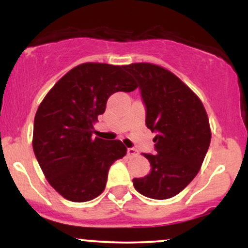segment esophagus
Returning a JSON list of instances; mask_svg holds the SVG:
<instances>
[{
	"label": "esophagus",
	"instance_id": "obj_1",
	"mask_svg": "<svg viewBox=\"0 0 248 248\" xmlns=\"http://www.w3.org/2000/svg\"><path fill=\"white\" fill-rule=\"evenodd\" d=\"M127 155H128V157H133V156L138 155V152H136V149H134V148H128Z\"/></svg>",
	"mask_w": 248,
	"mask_h": 248
}]
</instances>
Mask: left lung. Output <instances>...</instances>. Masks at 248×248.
<instances>
[{"mask_svg": "<svg viewBox=\"0 0 248 248\" xmlns=\"http://www.w3.org/2000/svg\"><path fill=\"white\" fill-rule=\"evenodd\" d=\"M139 82L146 124L155 133V155L143 154L150 172L134 178V187L153 199L176 196L196 177L211 141L202 101L173 73L149 62L126 65Z\"/></svg>", "mask_w": 248, "mask_h": 248, "instance_id": "8db88e82", "label": "left lung"}]
</instances>
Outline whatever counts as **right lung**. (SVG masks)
Wrapping results in <instances>:
<instances>
[{"label":"right lung","instance_id":"right-lung-1","mask_svg":"<svg viewBox=\"0 0 248 248\" xmlns=\"http://www.w3.org/2000/svg\"><path fill=\"white\" fill-rule=\"evenodd\" d=\"M136 87L124 66L85 62L43 99L33 122V153L47 182L64 198L81 203L105 190L108 170L127 148L119 140L93 138V124L113 93Z\"/></svg>","mask_w":248,"mask_h":248}]
</instances>
